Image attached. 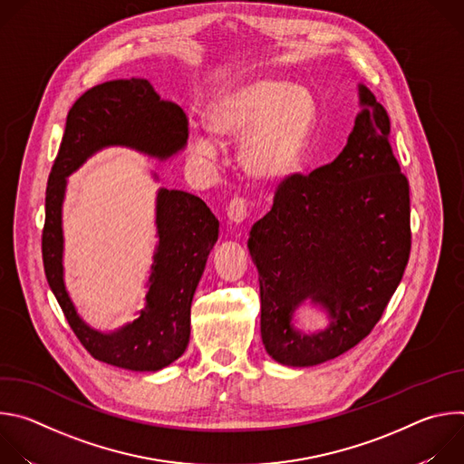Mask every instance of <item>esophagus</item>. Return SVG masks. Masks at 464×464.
<instances>
[{
  "mask_svg": "<svg viewBox=\"0 0 464 464\" xmlns=\"http://www.w3.org/2000/svg\"><path fill=\"white\" fill-rule=\"evenodd\" d=\"M226 211H227V218H229L231 222L240 224V222H244L246 217H247V202L244 200V198L235 196L233 200L229 202V206H227Z\"/></svg>",
  "mask_w": 464,
  "mask_h": 464,
  "instance_id": "esophagus-1",
  "label": "esophagus"
}]
</instances>
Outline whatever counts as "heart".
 <instances>
[{"mask_svg": "<svg viewBox=\"0 0 464 464\" xmlns=\"http://www.w3.org/2000/svg\"><path fill=\"white\" fill-rule=\"evenodd\" d=\"M315 122V101L306 88L277 77H256L222 90L208 108V131L190 140V152L213 160L220 141H242L240 160L256 179L277 181L297 165Z\"/></svg>", "mask_w": 464, "mask_h": 464, "instance_id": "obj_1", "label": "heart"}]
</instances>
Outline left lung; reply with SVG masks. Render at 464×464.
<instances>
[{
    "instance_id": "obj_1",
    "label": "left lung",
    "mask_w": 464,
    "mask_h": 464,
    "mask_svg": "<svg viewBox=\"0 0 464 464\" xmlns=\"http://www.w3.org/2000/svg\"><path fill=\"white\" fill-rule=\"evenodd\" d=\"M360 99L365 108L343 152L312 174L286 176L247 238L262 343L288 367L338 358L367 338L410 260V181L392 152L385 108L365 86ZM304 298L334 319L324 334L293 330L291 314Z\"/></svg>"
}]
</instances>
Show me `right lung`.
Returning <instances> with one entry per match:
<instances>
[{"mask_svg": "<svg viewBox=\"0 0 464 464\" xmlns=\"http://www.w3.org/2000/svg\"><path fill=\"white\" fill-rule=\"evenodd\" d=\"M188 138L185 111L161 101L145 79L102 82L84 92L65 119L63 138L45 188L42 258L47 283L84 349L104 363L128 371H160L178 360L190 336V303L218 238V220L200 198L161 188L158 194L160 246L154 256L147 308L113 334L92 330L75 312L62 279L60 208L65 176L108 145H126L169 158Z\"/></svg>", "mask_w": 464, "mask_h": 464, "instance_id": "right-lung-1", "label": "right lung"}]
</instances>
